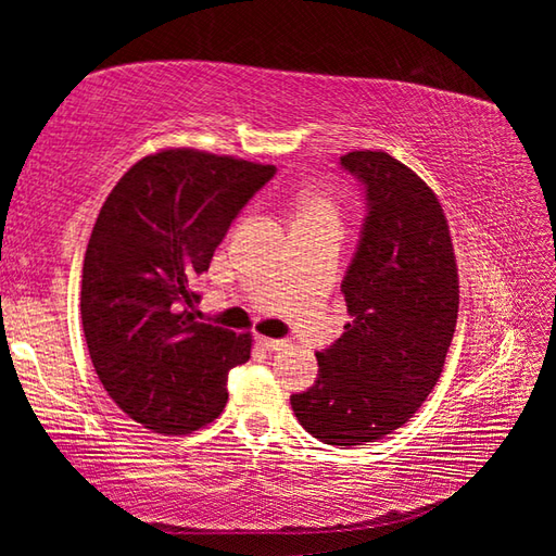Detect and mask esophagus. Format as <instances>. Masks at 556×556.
I'll return each mask as SVG.
<instances>
[{"label":"esophagus","instance_id":"obj_1","mask_svg":"<svg viewBox=\"0 0 556 556\" xmlns=\"http://www.w3.org/2000/svg\"><path fill=\"white\" fill-rule=\"evenodd\" d=\"M257 343L265 348V351H285L287 341H277V338H267V336H260Z\"/></svg>","mask_w":556,"mask_h":556}]
</instances>
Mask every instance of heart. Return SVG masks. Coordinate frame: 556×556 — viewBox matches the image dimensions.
Returning a JSON list of instances; mask_svg holds the SVG:
<instances>
[{
  "mask_svg": "<svg viewBox=\"0 0 556 556\" xmlns=\"http://www.w3.org/2000/svg\"><path fill=\"white\" fill-rule=\"evenodd\" d=\"M341 213L338 203L326 191L308 188L296 199L294 205V225H338Z\"/></svg>",
  "mask_w": 556,
  "mask_h": 556,
  "instance_id": "heart-1",
  "label": "heart"
}]
</instances>
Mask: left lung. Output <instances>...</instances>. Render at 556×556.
<instances>
[{"label": "left lung", "instance_id": "8db88e82", "mask_svg": "<svg viewBox=\"0 0 556 556\" xmlns=\"http://www.w3.org/2000/svg\"><path fill=\"white\" fill-rule=\"evenodd\" d=\"M341 164L363 181L370 208L341 285L351 324L316 353V384L291 394V409L324 444L363 446L407 425L439 382L456 331L458 267L425 178L370 149Z\"/></svg>", "mask_w": 556, "mask_h": 556}]
</instances>
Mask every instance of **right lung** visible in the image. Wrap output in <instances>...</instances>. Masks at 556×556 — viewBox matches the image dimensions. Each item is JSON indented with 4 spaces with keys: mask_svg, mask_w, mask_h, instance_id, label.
<instances>
[{
    "mask_svg": "<svg viewBox=\"0 0 556 556\" xmlns=\"http://www.w3.org/2000/svg\"><path fill=\"white\" fill-rule=\"evenodd\" d=\"M277 168L188 147L147 154L102 203L83 260L90 361L117 407L156 434L218 419L228 370L252 333L203 324L195 279L230 223Z\"/></svg>",
    "mask_w": 556,
    "mask_h": 556,
    "instance_id": "obj_1",
    "label": "right lung"
}]
</instances>
